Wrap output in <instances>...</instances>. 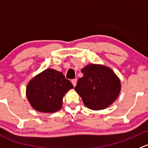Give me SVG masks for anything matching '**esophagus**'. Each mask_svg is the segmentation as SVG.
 <instances>
[{"label":"esophagus","mask_w":148,"mask_h":148,"mask_svg":"<svg viewBox=\"0 0 148 148\" xmlns=\"http://www.w3.org/2000/svg\"><path fill=\"white\" fill-rule=\"evenodd\" d=\"M71 82H72L73 85V86L75 87L76 85V84H77V79H73Z\"/></svg>","instance_id":"esophagus-1"}]
</instances>
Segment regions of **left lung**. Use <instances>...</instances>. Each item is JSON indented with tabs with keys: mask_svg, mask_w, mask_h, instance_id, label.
Segmentation results:
<instances>
[{
	"mask_svg": "<svg viewBox=\"0 0 148 148\" xmlns=\"http://www.w3.org/2000/svg\"><path fill=\"white\" fill-rule=\"evenodd\" d=\"M83 76L78 79L75 88L83 103L91 110L108 108L120 92V80L110 68L90 64L81 70Z\"/></svg>",
	"mask_w": 148,
	"mask_h": 148,
	"instance_id": "left-lung-1",
	"label": "left lung"
}]
</instances>
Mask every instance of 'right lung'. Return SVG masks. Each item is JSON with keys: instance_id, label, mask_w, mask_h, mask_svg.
<instances>
[{"instance_id": "obj_1", "label": "right lung", "mask_w": 148, "mask_h": 148, "mask_svg": "<svg viewBox=\"0 0 148 148\" xmlns=\"http://www.w3.org/2000/svg\"><path fill=\"white\" fill-rule=\"evenodd\" d=\"M72 88L73 85L61 72L49 68L29 82L26 95L35 110L51 113L62 108L63 96Z\"/></svg>"}]
</instances>
